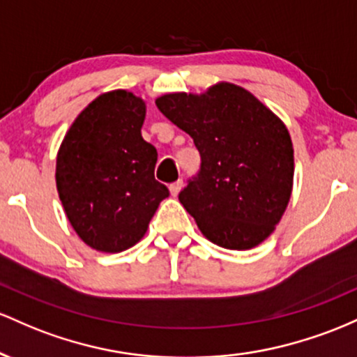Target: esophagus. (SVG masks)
I'll use <instances>...</instances> for the list:
<instances>
[{"label":"esophagus","instance_id":"34e87169","mask_svg":"<svg viewBox=\"0 0 357 357\" xmlns=\"http://www.w3.org/2000/svg\"><path fill=\"white\" fill-rule=\"evenodd\" d=\"M182 187H183V180H177V182L170 183V194L174 195V197H177L178 192L182 190Z\"/></svg>","mask_w":357,"mask_h":357}]
</instances>
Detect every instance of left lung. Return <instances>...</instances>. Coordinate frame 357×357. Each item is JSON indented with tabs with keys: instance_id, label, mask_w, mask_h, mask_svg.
Listing matches in <instances>:
<instances>
[{
	"instance_id": "obj_1",
	"label": "left lung",
	"mask_w": 357,
	"mask_h": 357,
	"mask_svg": "<svg viewBox=\"0 0 357 357\" xmlns=\"http://www.w3.org/2000/svg\"><path fill=\"white\" fill-rule=\"evenodd\" d=\"M157 107L194 139L200 170L178 194L209 241L227 250L263 243L282 219L294 183V146L282 119L251 92L219 82L175 92Z\"/></svg>"
}]
</instances>
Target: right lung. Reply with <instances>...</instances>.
Listing matches in <instances>:
<instances>
[{
    "label": "right lung",
    "mask_w": 357,
    "mask_h": 357,
    "mask_svg": "<svg viewBox=\"0 0 357 357\" xmlns=\"http://www.w3.org/2000/svg\"><path fill=\"white\" fill-rule=\"evenodd\" d=\"M145 114L133 92H106L75 118L57 153L67 219L87 246L104 253L135 246L170 194L155 180L158 153L142 136Z\"/></svg>",
    "instance_id": "add662e5"
}]
</instances>
